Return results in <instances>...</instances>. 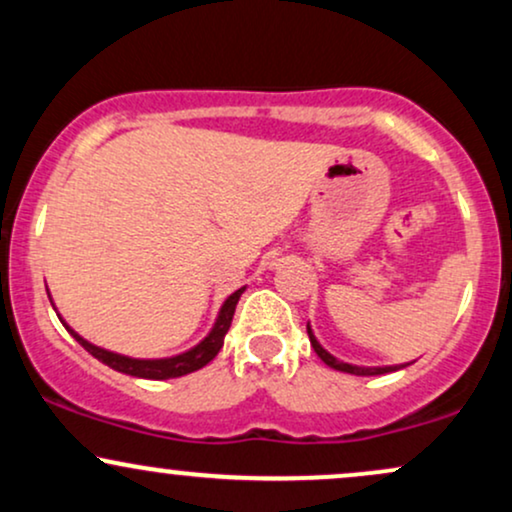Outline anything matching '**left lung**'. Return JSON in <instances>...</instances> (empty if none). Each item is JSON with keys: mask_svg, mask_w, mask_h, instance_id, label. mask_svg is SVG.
<instances>
[{"mask_svg": "<svg viewBox=\"0 0 512 512\" xmlns=\"http://www.w3.org/2000/svg\"><path fill=\"white\" fill-rule=\"evenodd\" d=\"M308 337H310V344H313V349H315V354L322 358V361L327 363V366L330 368H334V370H342V373H351V375H383V373H392V370H399V368H407V366H383V368H363V366H351V363H344V361H339V358H334L330 351H325L320 346V342H317L315 339V334H313V330H310V325H308Z\"/></svg>", "mask_w": 512, "mask_h": 512, "instance_id": "8db88e82", "label": "left lung"}]
</instances>
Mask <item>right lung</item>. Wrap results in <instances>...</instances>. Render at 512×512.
Listing matches in <instances>:
<instances>
[{
    "mask_svg": "<svg viewBox=\"0 0 512 512\" xmlns=\"http://www.w3.org/2000/svg\"><path fill=\"white\" fill-rule=\"evenodd\" d=\"M243 291L245 286L226 298V303H223L219 310V317H216L214 327H211V332L202 339V342L192 346V349L185 351V354L170 356V358H129L122 354H113V351H105L101 346L86 342V339L79 337V334H76L60 315L57 317H60L62 325L67 327L69 334L84 346L88 354L98 358V361L105 363V366L117 370V373L134 375V378H144V380H168V378H180V375H187V373H195V370L207 366L209 361H214V356L219 354L223 346V337H226L228 327H231L233 313H236V305L240 301V296H243Z\"/></svg>",
    "mask_w": 512,
    "mask_h": 512,
    "instance_id": "add662e5",
    "label": "right lung"
}]
</instances>
